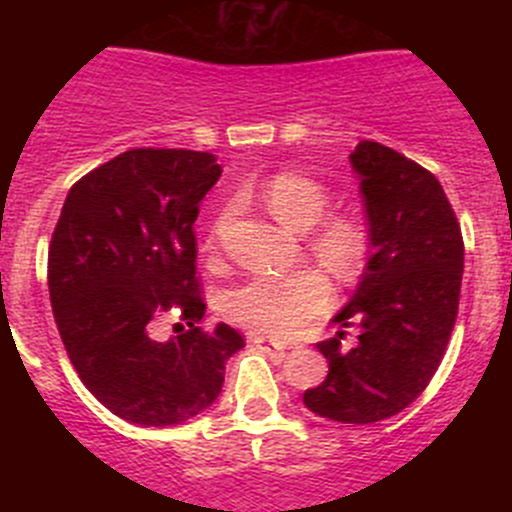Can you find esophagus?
Listing matches in <instances>:
<instances>
[{
	"instance_id": "esophagus-1",
	"label": "esophagus",
	"mask_w": 512,
	"mask_h": 512,
	"mask_svg": "<svg viewBox=\"0 0 512 512\" xmlns=\"http://www.w3.org/2000/svg\"><path fill=\"white\" fill-rule=\"evenodd\" d=\"M252 344H255L257 349H262V352L280 356V359H282V356L287 354V347H285V344H280V342H272V339H265V337H252Z\"/></svg>"
}]
</instances>
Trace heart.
Listing matches in <instances>:
<instances>
[{
	"label": "heart",
	"instance_id": "1",
	"mask_svg": "<svg viewBox=\"0 0 512 512\" xmlns=\"http://www.w3.org/2000/svg\"><path fill=\"white\" fill-rule=\"evenodd\" d=\"M267 208L282 225L309 230L329 210V195L317 180L297 173H280L265 185ZM312 250L337 272L354 277L364 260L366 237L361 227L347 218H329L312 237ZM332 287L317 270L292 275H255L230 287L223 297V312L230 322L270 337H287L294 329L327 312Z\"/></svg>",
	"mask_w": 512,
	"mask_h": 512
}]
</instances>
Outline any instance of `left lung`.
Here are the masks:
<instances>
[{
  "label": "left lung",
  "mask_w": 512,
  "mask_h": 512,
  "mask_svg": "<svg viewBox=\"0 0 512 512\" xmlns=\"http://www.w3.org/2000/svg\"><path fill=\"white\" fill-rule=\"evenodd\" d=\"M349 160L361 180L371 257L332 322L359 327V342L342 349L337 332L317 344L329 374L304 391V406L329 421L376 423L418 399L446 354L463 235L436 175L414 160L374 141H361Z\"/></svg>",
  "instance_id": "obj_1"
}]
</instances>
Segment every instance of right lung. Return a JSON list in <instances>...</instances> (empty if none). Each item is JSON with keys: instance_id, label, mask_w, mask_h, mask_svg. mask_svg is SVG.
Wrapping results in <instances>:
<instances>
[{"instance_id": "right-lung-1", "label": "right lung", "mask_w": 512, "mask_h": 512, "mask_svg": "<svg viewBox=\"0 0 512 512\" xmlns=\"http://www.w3.org/2000/svg\"><path fill=\"white\" fill-rule=\"evenodd\" d=\"M215 156L133 148L69 190L49 245L56 327L86 389L138 426H175L218 399L225 361L245 347L227 324L203 332L195 277L200 200L218 183ZM165 311L178 338L150 334Z\"/></svg>"}]
</instances>
